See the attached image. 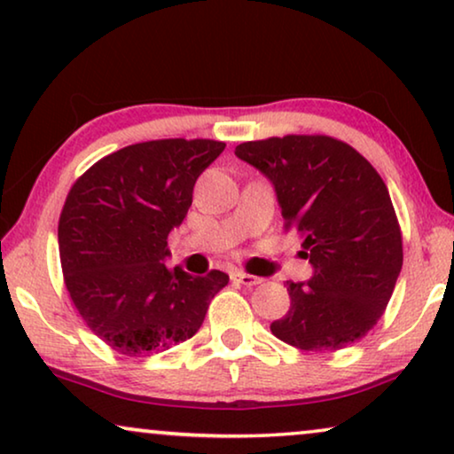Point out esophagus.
<instances>
[{"label": "esophagus", "instance_id": "obj_1", "mask_svg": "<svg viewBox=\"0 0 454 454\" xmlns=\"http://www.w3.org/2000/svg\"><path fill=\"white\" fill-rule=\"evenodd\" d=\"M231 281H233V283H239V285H246V287H254V285L262 283V278L247 275V272L235 270V272H231Z\"/></svg>", "mask_w": 454, "mask_h": 454}]
</instances>
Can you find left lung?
Listing matches in <instances>:
<instances>
[{
    "mask_svg": "<svg viewBox=\"0 0 454 454\" xmlns=\"http://www.w3.org/2000/svg\"><path fill=\"white\" fill-rule=\"evenodd\" d=\"M235 157L275 185L285 229L303 239L314 275L287 283L289 312L270 325L301 351H337L365 337L387 309L403 239L387 184L356 148L331 136L244 142Z\"/></svg>",
    "mask_w": 454,
    "mask_h": 454,
    "instance_id": "obj_1",
    "label": "left lung"
}]
</instances>
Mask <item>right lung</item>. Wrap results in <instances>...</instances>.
Instances as JSON below:
<instances>
[{"label": "right lung", "mask_w": 454, "mask_h": 454, "mask_svg": "<svg viewBox=\"0 0 454 454\" xmlns=\"http://www.w3.org/2000/svg\"><path fill=\"white\" fill-rule=\"evenodd\" d=\"M225 142H140L97 160L76 179L59 216L66 287L86 326L136 357L194 337L229 283L221 270L169 269L167 235L182 225L200 173Z\"/></svg>", "instance_id": "obj_1"}]
</instances>
